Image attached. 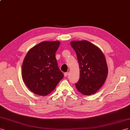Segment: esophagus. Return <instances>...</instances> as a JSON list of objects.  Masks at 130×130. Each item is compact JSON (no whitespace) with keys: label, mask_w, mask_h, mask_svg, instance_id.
I'll use <instances>...</instances> for the list:
<instances>
[{"label":"esophagus","mask_w":130,"mask_h":130,"mask_svg":"<svg viewBox=\"0 0 130 130\" xmlns=\"http://www.w3.org/2000/svg\"><path fill=\"white\" fill-rule=\"evenodd\" d=\"M69 75V72H65L64 73V76L65 77H67Z\"/></svg>","instance_id":"obj_1"}]
</instances>
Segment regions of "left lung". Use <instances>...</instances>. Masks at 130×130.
<instances>
[{"label":"left lung","instance_id":"obj_1","mask_svg":"<svg viewBox=\"0 0 130 130\" xmlns=\"http://www.w3.org/2000/svg\"><path fill=\"white\" fill-rule=\"evenodd\" d=\"M70 44L76 52L80 69V78L75 84L77 89L84 95L94 94L102 87L108 75L105 55L87 40L72 41Z\"/></svg>","mask_w":130,"mask_h":130}]
</instances>
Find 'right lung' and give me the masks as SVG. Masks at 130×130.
I'll return each mask as SVG.
<instances>
[{
	"instance_id": "1",
	"label": "right lung",
	"mask_w": 130,
	"mask_h": 130,
	"mask_svg": "<svg viewBox=\"0 0 130 130\" xmlns=\"http://www.w3.org/2000/svg\"><path fill=\"white\" fill-rule=\"evenodd\" d=\"M60 42L43 41L28 52L22 64V78L35 94L46 96L64 77L59 69L55 53Z\"/></svg>"
}]
</instances>
